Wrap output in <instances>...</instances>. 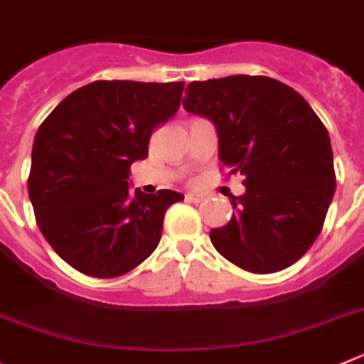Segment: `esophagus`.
Here are the masks:
<instances>
[{"label": "esophagus", "instance_id": "obj_1", "mask_svg": "<svg viewBox=\"0 0 364 364\" xmlns=\"http://www.w3.org/2000/svg\"><path fill=\"white\" fill-rule=\"evenodd\" d=\"M202 198L204 196L200 195V193H186V202H191V204H198Z\"/></svg>", "mask_w": 364, "mask_h": 364}]
</instances>
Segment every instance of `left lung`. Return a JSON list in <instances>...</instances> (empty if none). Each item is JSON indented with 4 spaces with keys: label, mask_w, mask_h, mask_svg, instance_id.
<instances>
[{
    "label": "left lung",
    "mask_w": 364,
    "mask_h": 364,
    "mask_svg": "<svg viewBox=\"0 0 364 364\" xmlns=\"http://www.w3.org/2000/svg\"><path fill=\"white\" fill-rule=\"evenodd\" d=\"M182 106L213 122L218 159L245 175V193L231 196L232 218L211 229L216 251L256 274L298 262L336 191L330 136L311 105L276 79L229 75L193 81Z\"/></svg>",
    "instance_id": "obj_1"
}]
</instances>
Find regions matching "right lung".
Segmentation results:
<instances>
[{"instance_id":"add662e5","label":"right lung","mask_w":364,"mask_h":364,"mask_svg":"<svg viewBox=\"0 0 364 364\" xmlns=\"http://www.w3.org/2000/svg\"><path fill=\"white\" fill-rule=\"evenodd\" d=\"M184 82L93 81L72 92L36 133L28 196L46 242L68 265L117 278L156 249L168 208L184 195L129 191V166L180 106Z\"/></svg>"}]
</instances>
